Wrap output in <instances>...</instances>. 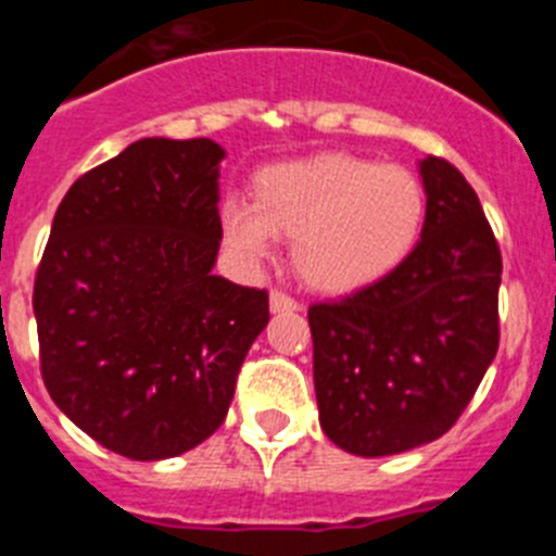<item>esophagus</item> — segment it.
Returning a JSON list of instances; mask_svg holds the SVG:
<instances>
[{"mask_svg": "<svg viewBox=\"0 0 556 556\" xmlns=\"http://www.w3.org/2000/svg\"><path fill=\"white\" fill-rule=\"evenodd\" d=\"M269 308H273V312H298L301 303L294 301L292 294L281 292V289H273V292H269Z\"/></svg>", "mask_w": 556, "mask_h": 556, "instance_id": "esophagus-1", "label": "esophagus"}]
</instances>
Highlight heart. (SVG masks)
Listing matches in <instances>:
<instances>
[{
	"label": "heart",
	"mask_w": 556,
	"mask_h": 556,
	"mask_svg": "<svg viewBox=\"0 0 556 556\" xmlns=\"http://www.w3.org/2000/svg\"><path fill=\"white\" fill-rule=\"evenodd\" d=\"M424 180L397 164L326 152L262 169L253 203L223 205L225 244L262 262L275 236L294 239L292 262L308 287L342 294L395 273L426 225Z\"/></svg>",
	"instance_id": "b5f03b06"
}]
</instances>
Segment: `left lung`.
<instances>
[{
  "mask_svg": "<svg viewBox=\"0 0 556 556\" xmlns=\"http://www.w3.org/2000/svg\"><path fill=\"white\" fill-rule=\"evenodd\" d=\"M420 175L429 208L409 258L348 298L308 306L320 426L356 456L443 437L498 351L493 228L454 164L429 155Z\"/></svg>",
  "mask_w": 556,
  "mask_h": 556,
  "instance_id": "8db88e82",
  "label": "left lung"
}]
</instances>
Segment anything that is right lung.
I'll list each match as a JSON object with an SVG mask.
<instances>
[{
  "mask_svg": "<svg viewBox=\"0 0 556 556\" xmlns=\"http://www.w3.org/2000/svg\"><path fill=\"white\" fill-rule=\"evenodd\" d=\"M223 147L141 139L61 200L33 287L47 392L127 459H166L223 426L267 289L211 273Z\"/></svg>",
  "mask_w": 556,
  "mask_h": 556,
  "instance_id": "add662e5",
  "label": "right lung"
}]
</instances>
